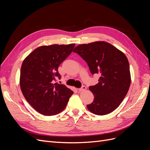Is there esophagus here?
<instances>
[{"mask_svg":"<svg viewBox=\"0 0 150 150\" xmlns=\"http://www.w3.org/2000/svg\"><path fill=\"white\" fill-rule=\"evenodd\" d=\"M86 89V87L85 86H82V87H81V88H79L78 89V91L79 92H82V91H85Z\"/></svg>","mask_w":150,"mask_h":150,"instance_id":"1","label":"esophagus"}]
</instances>
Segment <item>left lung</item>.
<instances>
[{
    "instance_id": "obj_1",
    "label": "left lung",
    "mask_w": 150,
    "mask_h": 150,
    "mask_svg": "<svg viewBox=\"0 0 150 150\" xmlns=\"http://www.w3.org/2000/svg\"><path fill=\"white\" fill-rule=\"evenodd\" d=\"M73 52L87 62L93 75H100L98 83L89 87L94 97L87 105L89 111L102 116L116 110L131 84L129 64L125 54L104 41L79 45Z\"/></svg>"
}]
</instances>
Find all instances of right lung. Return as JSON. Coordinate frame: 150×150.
Instances as JSON below:
<instances>
[{"label": "right lung", "mask_w": 150, "mask_h": 150, "mask_svg": "<svg viewBox=\"0 0 150 150\" xmlns=\"http://www.w3.org/2000/svg\"><path fill=\"white\" fill-rule=\"evenodd\" d=\"M74 44L40 46L27 57L21 69L20 85L26 101L39 113L57 115L64 110L73 91L62 84L58 67L70 55Z\"/></svg>", "instance_id": "right-lung-1"}]
</instances>
